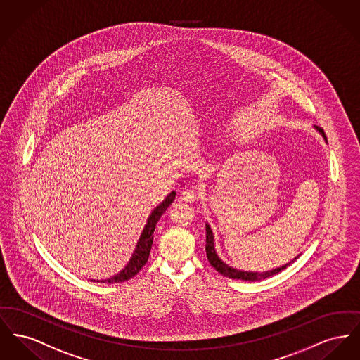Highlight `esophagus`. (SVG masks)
Here are the masks:
<instances>
[{
	"label": "esophagus",
	"instance_id": "1",
	"mask_svg": "<svg viewBox=\"0 0 360 360\" xmlns=\"http://www.w3.org/2000/svg\"><path fill=\"white\" fill-rule=\"evenodd\" d=\"M181 197H182V200H185L188 202H193L198 198V191L195 188H186L181 191Z\"/></svg>",
	"mask_w": 360,
	"mask_h": 360
}]
</instances>
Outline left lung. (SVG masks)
Here are the masks:
<instances>
[{
    "mask_svg": "<svg viewBox=\"0 0 360 360\" xmlns=\"http://www.w3.org/2000/svg\"><path fill=\"white\" fill-rule=\"evenodd\" d=\"M316 127V130L319 131V134L323 137L325 143H328L326 140V136L323 133V130L321 127ZM205 229H207V245H205V252H207V257H208V261L211 264L212 266L223 276L226 277H230V278H235V280H243V281H258V280H264L266 277H271V276L276 275L281 271H284L288 265H291L292 262H295L296 259L299 258V255H296L295 258L290 262H287L285 265H281L278 268H275L272 271H265V272H252V271H240V269H236L233 268L230 265H227L226 262H223L220 259V257L216 253V249H214V236L212 233L211 226L207 223L205 224Z\"/></svg>",
    "mask_w": 360,
    "mask_h": 360,
    "instance_id": "obj_1",
    "label": "left lung"
}]
</instances>
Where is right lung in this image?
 <instances>
[{
    "label": "right lung",
    "mask_w": 360,
    "mask_h": 360,
    "mask_svg": "<svg viewBox=\"0 0 360 360\" xmlns=\"http://www.w3.org/2000/svg\"><path fill=\"white\" fill-rule=\"evenodd\" d=\"M175 191H171L169 195L153 210L149 214L148 220L146 227L143 229V233L140 235V239L136 245V249L131 254L127 266L115 276L103 278V280H91V281H98V283H107V284H114V283H122L127 281L129 278L134 277L137 275L141 268L147 264L148 261L149 252L152 248V242H153V231L156 227V223L159 221V219L162 217V214L166 212L169 205L172 204V201L175 200Z\"/></svg>",
    "instance_id": "1"
}]
</instances>
